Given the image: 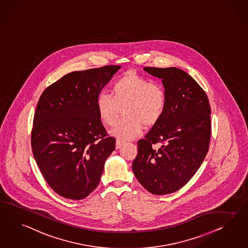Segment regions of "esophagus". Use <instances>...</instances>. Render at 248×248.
I'll return each mask as SVG.
<instances>
[{
	"mask_svg": "<svg viewBox=\"0 0 248 248\" xmlns=\"http://www.w3.org/2000/svg\"><path fill=\"white\" fill-rule=\"evenodd\" d=\"M124 144V141H120V140H116V143H115V148L116 149H120L122 145Z\"/></svg>",
	"mask_w": 248,
	"mask_h": 248,
	"instance_id": "obj_1",
	"label": "esophagus"
}]
</instances>
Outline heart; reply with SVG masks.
I'll list each match as a JSON object with an SVG mask.
<instances>
[{
  "instance_id": "b5f03b06",
  "label": "heart",
  "mask_w": 248,
  "mask_h": 248,
  "mask_svg": "<svg viewBox=\"0 0 248 248\" xmlns=\"http://www.w3.org/2000/svg\"><path fill=\"white\" fill-rule=\"evenodd\" d=\"M111 94L101 93L95 99V109L102 123L112 126L118 119L124 106L126 116L110 132L118 140H132L143 127L155 124L161 119L166 107V93L157 83L134 73H128L114 82Z\"/></svg>"
}]
</instances>
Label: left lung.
Returning <instances> with one entry per match:
<instances>
[{"instance_id": "obj_1", "label": "left lung", "mask_w": 248, "mask_h": 248, "mask_svg": "<svg viewBox=\"0 0 248 248\" xmlns=\"http://www.w3.org/2000/svg\"><path fill=\"white\" fill-rule=\"evenodd\" d=\"M143 70L162 80L167 100L161 119L137 143L133 171L149 192L170 194L187 184L208 154L210 106L205 91L180 68Z\"/></svg>"}]
</instances>
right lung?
Listing matches in <instances>:
<instances>
[{
	"label": "right lung",
	"instance_id": "right-lung-1",
	"mask_svg": "<svg viewBox=\"0 0 248 248\" xmlns=\"http://www.w3.org/2000/svg\"><path fill=\"white\" fill-rule=\"evenodd\" d=\"M121 66L74 71L47 87L34 114L31 148L49 187L79 201L100 182L115 149L95 109V99Z\"/></svg>",
	"mask_w": 248,
	"mask_h": 248
}]
</instances>
